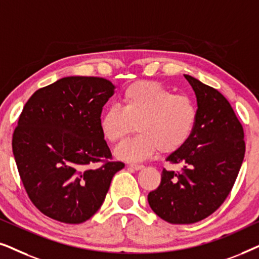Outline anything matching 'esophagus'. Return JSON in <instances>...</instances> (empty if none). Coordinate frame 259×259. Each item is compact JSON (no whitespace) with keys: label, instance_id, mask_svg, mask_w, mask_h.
Returning <instances> with one entry per match:
<instances>
[{"label":"esophagus","instance_id":"esophagus-1","mask_svg":"<svg viewBox=\"0 0 259 259\" xmlns=\"http://www.w3.org/2000/svg\"><path fill=\"white\" fill-rule=\"evenodd\" d=\"M130 168H133L136 169V171H139V169H143L144 168V165H139V164H130L128 165Z\"/></svg>","mask_w":259,"mask_h":259}]
</instances>
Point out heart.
<instances>
[{"label": "heart", "instance_id": "obj_1", "mask_svg": "<svg viewBox=\"0 0 259 259\" xmlns=\"http://www.w3.org/2000/svg\"><path fill=\"white\" fill-rule=\"evenodd\" d=\"M197 122V107L186 95L173 94L152 81H138L122 92L120 107L106 108L99 120L102 136L115 144L137 127L139 133L115 150L120 160L137 162L150 158L158 150L172 153L192 136Z\"/></svg>", "mask_w": 259, "mask_h": 259}]
</instances>
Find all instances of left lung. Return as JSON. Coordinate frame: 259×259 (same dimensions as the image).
Masks as SVG:
<instances>
[{
  "label": "left lung",
  "instance_id": "obj_1",
  "mask_svg": "<svg viewBox=\"0 0 259 259\" xmlns=\"http://www.w3.org/2000/svg\"><path fill=\"white\" fill-rule=\"evenodd\" d=\"M197 98L192 136L166 160L183 172L162 169L148 193L153 212L171 224H192L213 213L229 196L245 154L244 131L230 102L217 90L185 75Z\"/></svg>",
  "mask_w": 259,
  "mask_h": 259
}]
</instances>
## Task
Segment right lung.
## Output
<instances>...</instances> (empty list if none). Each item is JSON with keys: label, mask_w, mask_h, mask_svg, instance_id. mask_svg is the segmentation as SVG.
Here are the masks:
<instances>
[{"label": "right lung", "mask_w": 259, "mask_h": 259, "mask_svg": "<svg viewBox=\"0 0 259 259\" xmlns=\"http://www.w3.org/2000/svg\"><path fill=\"white\" fill-rule=\"evenodd\" d=\"M109 80L67 76L29 98L13 134V153L28 197L42 213L67 224L90 219L113 176L125 167L112 154L99 120L114 93Z\"/></svg>", "instance_id": "right-lung-1"}]
</instances>
